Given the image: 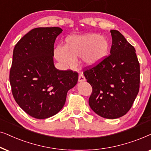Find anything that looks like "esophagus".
<instances>
[{
	"label": "esophagus",
	"instance_id": "1",
	"mask_svg": "<svg viewBox=\"0 0 151 151\" xmlns=\"http://www.w3.org/2000/svg\"><path fill=\"white\" fill-rule=\"evenodd\" d=\"M85 80H86V78L83 76V74L82 73V72H80L79 74V81L82 82V81H85Z\"/></svg>",
	"mask_w": 151,
	"mask_h": 151
}]
</instances>
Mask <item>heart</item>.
<instances>
[{
  "mask_svg": "<svg viewBox=\"0 0 151 151\" xmlns=\"http://www.w3.org/2000/svg\"><path fill=\"white\" fill-rule=\"evenodd\" d=\"M108 50L109 43L105 37L89 33L68 37L64 46L58 45L55 48V56L65 66L74 64L77 57H81L85 65L94 66L106 57Z\"/></svg>",
  "mask_w": 151,
  "mask_h": 151,
  "instance_id": "1",
  "label": "heart"
}]
</instances>
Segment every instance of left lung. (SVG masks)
Returning <instances> with one entry per match:
<instances>
[{
	"label": "left lung",
	"instance_id": "1",
	"mask_svg": "<svg viewBox=\"0 0 151 151\" xmlns=\"http://www.w3.org/2000/svg\"><path fill=\"white\" fill-rule=\"evenodd\" d=\"M110 55L94 66L84 68L83 74L92 91L89 105L106 119L125 115L131 108L140 83V67L134 47L117 30H111Z\"/></svg>",
	"mask_w": 151,
	"mask_h": 151
}]
</instances>
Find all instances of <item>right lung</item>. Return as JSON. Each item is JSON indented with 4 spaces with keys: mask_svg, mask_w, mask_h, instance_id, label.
I'll use <instances>...</instances> for the list:
<instances>
[{
    "mask_svg": "<svg viewBox=\"0 0 151 151\" xmlns=\"http://www.w3.org/2000/svg\"><path fill=\"white\" fill-rule=\"evenodd\" d=\"M60 27L32 29L16 44L9 72L12 92L19 106L32 117L43 119L63 107L78 73L54 65V45Z\"/></svg>",
    "mask_w": 151,
    "mask_h": 151,
    "instance_id": "obj_1",
    "label": "right lung"
}]
</instances>
